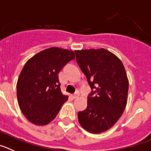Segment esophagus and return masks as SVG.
Wrapping results in <instances>:
<instances>
[{"label": "esophagus", "instance_id": "obj_1", "mask_svg": "<svg viewBox=\"0 0 151 151\" xmlns=\"http://www.w3.org/2000/svg\"><path fill=\"white\" fill-rule=\"evenodd\" d=\"M79 96H80V94H79V92H76V93H75V94L72 95V98H73V99H77V98Z\"/></svg>", "mask_w": 151, "mask_h": 151}]
</instances>
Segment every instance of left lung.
<instances>
[{"label": "left lung", "instance_id": "left-lung-1", "mask_svg": "<svg viewBox=\"0 0 151 151\" xmlns=\"http://www.w3.org/2000/svg\"><path fill=\"white\" fill-rule=\"evenodd\" d=\"M74 52L92 89L87 108L77 114L78 121L89 132H104L117 122L126 108L129 81L124 66L117 56L105 49Z\"/></svg>", "mask_w": 151, "mask_h": 151}]
</instances>
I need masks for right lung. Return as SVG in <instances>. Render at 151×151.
Instances as JSON below:
<instances>
[{
    "mask_svg": "<svg viewBox=\"0 0 151 151\" xmlns=\"http://www.w3.org/2000/svg\"><path fill=\"white\" fill-rule=\"evenodd\" d=\"M74 59L71 50L51 47L27 61L16 89L19 105L28 121L44 126L55 119L68 99L61 92L59 73Z\"/></svg>",
    "mask_w": 151,
    "mask_h": 151,
    "instance_id": "obj_1",
    "label": "right lung"
}]
</instances>
